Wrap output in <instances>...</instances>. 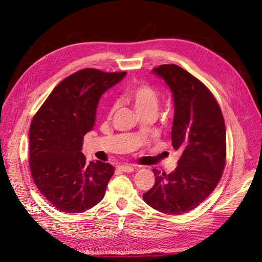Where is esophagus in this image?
<instances>
[{"label": "esophagus", "instance_id": "esophagus-1", "mask_svg": "<svg viewBox=\"0 0 262 262\" xmlns=\"http://www.w3.org/2000/svg\"><path fill=\"white\" fill-rule=\"evenodd\" d=\"M118 169L122 170V171H125V172H130V171H134V169H136V166H134V165H119Z\"/></svg>", "mask_w": 262, "mask_h": 262}]
</instances>
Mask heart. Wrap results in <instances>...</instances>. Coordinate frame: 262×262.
Masks as SVG:
<instances>
[{
  "mask_svg": "<svg viewBox=\"0 0 262 262\" xmlns=\"http://www.w3.org/2000/svg\"><path fill=\"white\" fill-rule=\"evenodd\" d=\"M125 99L132 104L138 115L152 114L156 116L160 104L159 93L147 84L132 87L125 93ZM115 106V104L111 106V112L114 111Z\"/></svg>",
  "mask_w": 262,
  "mask_h": 262,
  "instance_id": "obj_1",
  "label": "heart"
}]
</instances>
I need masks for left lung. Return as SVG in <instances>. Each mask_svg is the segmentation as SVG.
<instances>
[{"label": "left lung", "instance_id": "left-lung-1", "mask_svg": "<svg viewBox=\"0 0 262 262\" xmlns=\"http://www.w3.org/2000/svg\"><path fill=\"white\" fill-rule=\"evenodd\" d=\"M153 73L171 92V142L181 156L168 175L153 169L156 183L142 198L164 214L182 215L199 206L221 178L227 153L225 120L207 87L181 67L163 64Z\"/></svg>", "mask_w": 262, "mask_h": 262}]
</instances>
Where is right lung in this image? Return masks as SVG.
Segmentation results:
<instances>
[{
  "instance_id": "right-lung-1",
  "label": "right lung",
  "mask_w": 262,
  "mask_h": 262,
  "mask_svg": "<svg viewBox=\"0 0 262 262\" xmlns=\"http://www.w3.org/2000/svg\"><path fill=\"white\" fill-rule=\"evenodd\" d=\"M126 72L83 69L58 84L32 119L29 163L36 188L51 204L79 214L103 199L114 173L109 163H86L83 139L95 125L101 96Z\"/></svg>"
}]
</instances>
